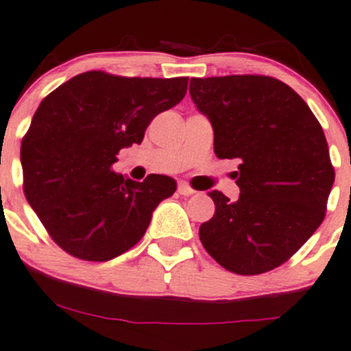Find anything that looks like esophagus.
Masks as SVG:
<instances>
[{"instance_id": "esophagus-1", "label": "esophagus", "mask_w": 351, "mask_h": 351, "mask_svg": "<svg viewBox=\"0 0 351 351\" xmlns=\"http://www.w3.org/2000/svg\"><path fill=\"white\" fill-rule=\"evenodd\" d=\"M177 192H179L180 195H192V194H195L194 189H192L191 186H187V184H184V182L177 186Z\"/></svg>"}]
</instances>
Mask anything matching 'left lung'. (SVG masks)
I'll return each instance as SVG.
<instances>
[{"label": "left lung", "mask_w": 351, "mask_h": 351, "mask_svg": "<svg viewBox=\"0 0 351 351\" xmlns=\"http://www.w3.org/2000/svg\"><path fill=\"white\" fill-rule=\"evenodd\" d=\"M192 101L210 119L219 159H239L232 202L208 192L214 217L199 228L223 269L258 275L285 263L324 222L335 180L324 129L285 82L258 74L192 77Z\"/></svg>", "instance_id": "obj_1"}]
</instances>
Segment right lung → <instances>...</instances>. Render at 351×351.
Listing matches in <instances>:
<instances>
[{"instance_id": "right-lung-1", "label": "right lung", "mask_w": 351, "mask_h": 351, "mask_svg": "<svg viewBox=\"0 0 351 351\" xmlns=\"http://www.w3.org/2000/svg\"><path fill=\"white\" fill-rule=\"evenodd\" d=\"M187 81L88 71L41 101L21 141L23 191L66 254L106 262L144 237L176 180L134 182L112 164L121 149L143 143L157 114L182 101Z\"/></svg>"}]
</instances>
